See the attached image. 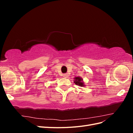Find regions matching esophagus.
<instances>
[{"label": "esophagus", "instance_id": "1", "mask_svg": "<svg viewBox=\"0 0 133 133\" xmlns=\"http://www.w3.org/2000/svg\"><path fill=\"white\" fill-rule=\"evenodd\" d=\"M63 76L64 78H66L68 77V76H69V74H63Z\"/></svg>", "mask_w": 133, "mask_h": 133}]
</instances>
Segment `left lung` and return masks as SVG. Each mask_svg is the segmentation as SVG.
<instances>
[{"label": "left lung", "instance_id": "1", "mask_svg": "<svg viewBox=\"0 0 133 133\" xmlns=\"http://www.w3.org/2000/svg\"><path fill=\"white\" fill-rule=\"evenodd\" d=\"M74 83L79 87H85V85L84 84V82L83 81V79L82 78L79 77V76H77V77H75L74 78Z\"/></svg>", "mask_w": 133, "mask_h": 133}]
</instances>
